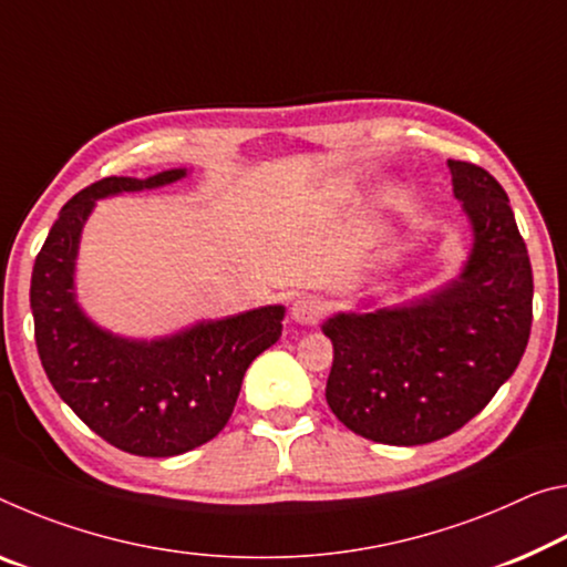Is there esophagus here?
I'll return each mask as SVG.
<instances>
[{
  "mask_svg": "<svg viewBox=\"0 0 567 567\" xmlns=\"http://www.w3.org/2000/svg\"><path fill=\"white\" fill-rule=\"evenodd\" d=\"M322 312H326V305H322L320 298H316V295H300V298L292 302L290 318L292 322H298V326H316L322 318Z\"/></svg>",
  "mask_w": 567,
  "mask_h": 567,
  "instance_id": "1",
  "label": "esophagus"
}]
</instances>
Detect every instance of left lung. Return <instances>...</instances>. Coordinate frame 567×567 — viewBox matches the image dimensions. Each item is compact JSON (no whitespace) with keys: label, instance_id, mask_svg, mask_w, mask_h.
<instances>
[{"label":"left lung","instance_id":"obj_1","mask_svg":"<svg viewBox=\"0 0 567 567\" xmlns=\"http://www.w3.org/2000/svg\"><path fill=\"white\" fill-rule=\"evenodd\" d=\"M470 224L452 280L391 308L322 322L332 343L326 399L358 436L416 446L462 429L519 365L533 326V267L505 188L487 171L446 161Z\"/></svg>","mask_w":567,"mask_h":567}]
</instances>
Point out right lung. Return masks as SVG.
Instances as JSON below:
<instances>
[{
  "label": "right lung",
  "mask_w": 567,
  "mask_h": 567,
  "mask_svg": "<svg viewBox=\"0 0 567 567\" xmlns=\"http://www.w3.org/2000/svg\"><path fill=\"white\" fill-rule=\"evenodd\" d=\"M107 176L83 188L52 224L34 259L30 308L44 373L60 399L107 444L136 456H176L227 426L249 363L282 336L285 305L196 320L156 338H128L93 320L78 300V255L97 202L186 178Z\"/></svg>",
  "instance_id": "add662e5"
}]
</instances>
